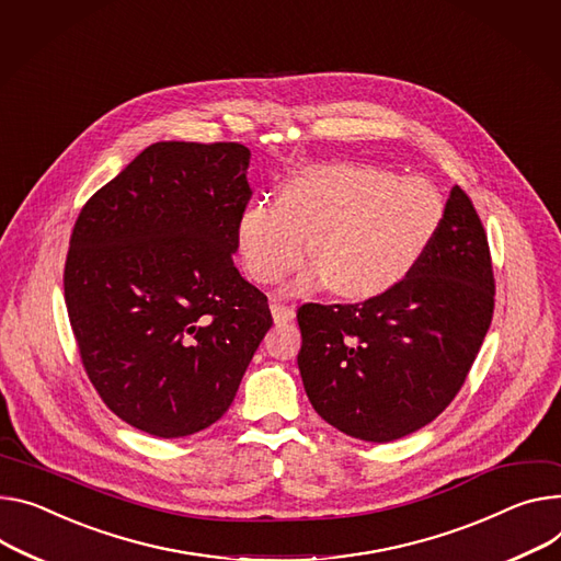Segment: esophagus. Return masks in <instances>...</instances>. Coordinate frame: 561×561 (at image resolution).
Returning <instances> with one entry per match:
<instances>
[{"label": "esophagus", "mask_w": 561, "mask_h": 561, "mask_svg": "<svg viewBox=\"0 0 561 561\" xmlns=\"http://www.w3.org/2000/svg\"><path fill=\"white\" fill-rule=\"evenodd\" d=\"M272 317L276 323H287L296 317V310L291 306H283V304H272Z\"/></svg>", "instance_id": "1"}]
</instances>
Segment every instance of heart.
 Here are the masks:
<instances>
[{
  "mask_svg": "<svg viewBox=\"0 0 561 561\" xmlns=\"http://www.w3.org/2000/svg\"><path fill=\"white\" fill-rule=\"evenodd\" d=\"M440 218V195L420 178L325 163L289 178L278 202H251L236 242L247 274L272 285L304 265L314 240L319 267L300 278V287L328 278L341 296L370 298L415 267Z\"/></svg>",
  "mask_w": 561,
  "mask_h": 561,
  "instance_id": "heart-1",
  "label": "heart"
}]
</instances>
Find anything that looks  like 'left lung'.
<instances>
[{"mask_svg": "<svg viewBox=\"0 0 561 561\" xmlns=\"http://www.w3.org/2000/svg\"><path fill=\"white\" fill-rule=\"evenodd\" d=\"M494 314L488 233L454 186L415 267L364 304L298 308V370L314 411L366 443L434 422L458 396Z\"/></svg>", "mask_w": 561, "mask_h": 561, "instance_id": "left-lung-1", "label": "left lung"}]
</instances>
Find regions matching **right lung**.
<instances>
[{
	"mask_svg": "<svg viewBox=\"0 0 561 561\" xmlns=\"http://www.w3.org/2000/svg\"><path fill=\"white\" fill-rule=\"evenodd\" d=\"M249 157L233 141L152 144L73 225L65 304L82 368L150 436L220 420L272 328L267 296L233 265Z\"/></svg>",
	"mask_w": 561,
	"mask_h": 561,
	"instance_id": "1",
	"label": "right lung"
}]
</instances>
